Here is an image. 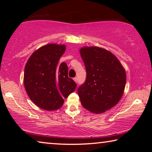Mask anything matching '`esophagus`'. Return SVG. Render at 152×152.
I'll list each match as a JSON object with an SVG mask.
<instances>
[{
  "mask_svg": "<svg viewBox=\"0 0 152 152\" xmlns=\"http://www.w3.org/2000/svg\"><path fill=\"white\" fill-rule=\"evenodd\" d=\"M73 80H74V81H75V82L76 83L77 82V77H75V78L73 79Z\"/></svg>",
  "mask_w": 152,
  "mask_h": 152,
  "instance_id": "34e87169",
  "label": "esophagus"
}]
</instances>
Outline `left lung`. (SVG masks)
<instances>
[{
	"label": "left lung",
	"instance_id": "8db88e82",
	"mask_svg": "<svg viewBox=\"0 0 152 152\" xmlns=\"http://www.w3.org/2000/svg\"><path fill=\"white\" fill-rule=\"evenodd\" d=\"M80 55L86 71V80L77 89L81 103L89 111L103 113L123 95L125 70L115 55L101 48H82Z\"/></svg>",
	"mask_w": 152,
	"mask_h": 152
}]
</instances>
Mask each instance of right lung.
<instances>
[{
  "label": "right lung",
  "instance_id": "1",
  "mask_svg": "<svg viewBox=\"0 0 152 152\" xmlns=\"http://www.w3.org/2000/svg\"><path fill=\"white\" fill-rule=\"evenodd\" d=\"M65 50L64 45H45L32 53L27 61L25 88L31 100L41 109H59L64 98L75 90L77 84L68 76L67 64H58Z\"/></svg>",
  "mask_w": 152,
  "mask_h": 152
}]
</instances>
